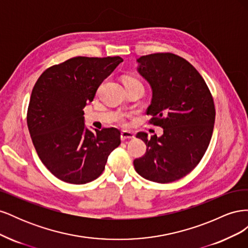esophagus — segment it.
<instances>
[{"mask_svg":"<svg viewBox=\"0 0 248 248\" xmlns=\"http://www.w3.org/2000/svg\"><path fill=\"white\" fill-rule=\"evenodd\" d=\"M134 138V133L131 131H122L121 132V140H130Z\"/></svg>","mask_w":248,"mask_h":248,"instance_id":"34e87169","label":"esophagus"}]
</instances>
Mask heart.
I'll use <instances>...</instances> for the list:
<instances>
[{"mask_svg":"<svg viewBox=\"0 0 248 248\" xmlns=\"http://www.w3.org/2000/svg\"><path fill=\"white\" fill-rule=\"evenodd\" d=\"M124 84L125 85H140L141 87H144V85H142V82H141L140 79H139L136 77H131V76L124 78ZM116 120L120 125H125L126 124V116L123 115V114L117 115Z\"/></svg>","mask_w":248,"mask_h":248,"instance_id":"heart-1","label":"heart"}]
</instances>
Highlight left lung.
<instances>
[{"label":"left lung","instance_id":"8db88e82","mask_svg":"<svg viewBox=\"0 0 248 248\" xmlns=\"http://www.w3.org/2000/svg\"><path fill=\"white\" fill-rule=\"evenodd\" d=\"M138 62L153 91L149 123L163 128V134H137L147 150L134 159V169L150 181L174 182L188 175L207 151L215 122L213 97L199 71L181 57L156 52Z\"/></svg>","mask_w":248,"mask_h":248}]
</instances>
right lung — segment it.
Instances as JSON below:
<instances>
[{
  "instance_id": "obj_1",
  "label": "right lung",
  "mask_w": 248,
  "mask_h": 248,
  "mask_svg": "<svg viewBox=\"0 0 248 248\" xmlns=\"http://www.w3.org/2000/svg\"><path fill=\"white\" fill-rule=\"evenodd\" d=\"M121 62V57H74L50 66L36 81L27 112L29 131L42 163L64 182L86 184L98 178L121 144L114 127L96 133L87 129L82 110Z\"/></svg>"
}]
</instances>
